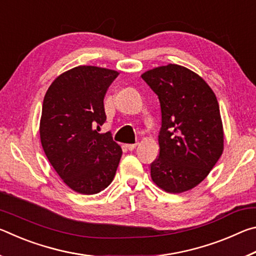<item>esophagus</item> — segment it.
Instances as JSON below:
<instances>
[{
	"label": "esophagus",
	"instance_id": "esophagus-1",
	"mask_svg": "<svg viewBox=\"0 0 256 256\" xmlns=\"http://www.w3.org/2000/svg\"><path fill=\"white\" fill-rule=\"evenodd\" d=\"M138 146V144H126V148L128 150H134L136 149V146Z\"/></svg>",
	"mask_w": 256,
	"mask_h": 256
}]
</instances>
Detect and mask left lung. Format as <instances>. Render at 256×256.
<instances>
[{
  "mask_svg": "<svg viewBox=\"0 0 256 256\" xmlns=\"http://www.w3.org/2000/svg\"><path fill=\"white\" fill-rule=\"evenodd\" d=\"M162 110L159 157L151 178L160 188L182 193L209 175L224 150V131L214 92L196 73L177 64L141 76Z\"/></svg>",
  "mask_w": 256,
  "mask_h": 256,
  "instance_id": "obj_1",
  "label": "left lung"
}]
</instances>
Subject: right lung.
I'll list each match as a JSON object with an SVG mask.
<instances>
[{"label":"right lung","instance_id":"add662e5","mask_svg":"<svg viewBox=\"0 0 256 256\" xmlns=\"http://www.w3.org/2000/svg\"><path fill=\"white\" fill-rule=\"evenodd\" d=\"M118 76L108 68L76 66L56 78L45 94L42 149L64 183L78 193L105 190L122 157L112 134L98 133L106 120L104 97Z\"/></svg>","mask_w":256,"mask_h":256}]
</instances>
